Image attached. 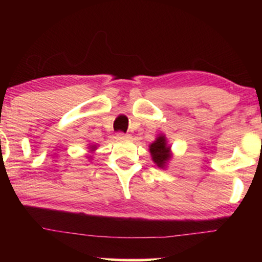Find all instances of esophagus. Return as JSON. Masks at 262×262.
I'll return each mask as SVG.
<instances>
[{"mask_svg":"<svg viewBox=\"0 0 262 262\" xmlns=\"http://www.w3.org/2000/svg\"><path fill=\"white\" fill-rule=\"evenodd\" d=\"M117 138H118V139H130V135L124 134V133H118L117 134Z\"/></svg>","mask_w":262,"mask_h":262,"instance_id":"1","label":"esophagus"}]
</instances>
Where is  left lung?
<instances>
[{"label": "left lung", "instance_id": "left-lung-1", "mask_svg": "<svg viewBox=\"0 0 262 262\" xmlns=\"http://www.w3.org/2000/svg\"><path fill=\"white\" fill-rule=\"evenodd\" d=\"M149 151L151 155V160L160 169H166L169 161L172 159L171 145L167 141L165 134H158L155 140L149 145Z\"/></svg>", "mask_w": 262, "mask_h": 262}]
</instances>
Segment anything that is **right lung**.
Here are the masks:
<instances>
[{
	"instance_id": "add662e5",
	"label": "right lung",
	"mask_w": 262,
	"mask_h": 262,
	"mask_svg": "<svg viewBox=\"0 0 262 262\" xmlns=\"http://www.w3.org/2000/svg\"><path fill=\"white\" fill-rule=\"evenodd\" d=\"M89 151L91 152V154L87 155V158H89L90 160H92V154L96 151V149H97V145H95V144H89Z\"/></svg>"
}]
</instances>
